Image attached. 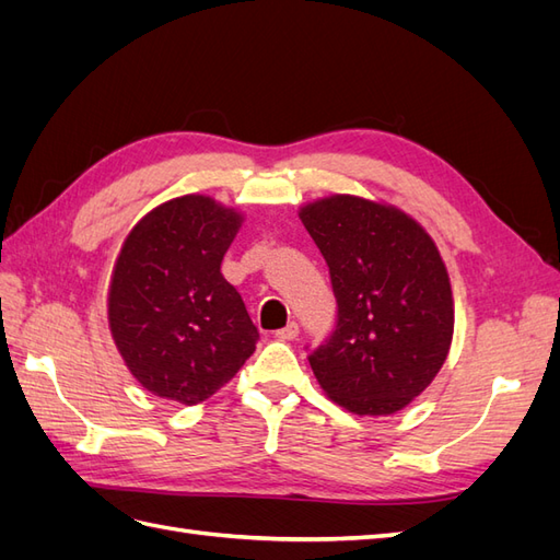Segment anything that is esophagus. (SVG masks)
Segmentation results:
<instances>
[{
	"mask_svg": "<svg viewBox=\"0 0 560 560\" xmlns=\"http://www.w3.org/2000/svg\"><path fill=\"white\" fill-rule=\"evenodd\" d=\"M296 336H299V325H296V322H290V325L276 331V338H280V341H292V338H296Z\"/></svg>",
	"mask_w": 560,
	"mask_h": 560,
	"instance_id": "obj_1",
	"label": "esophagus"
}]
</instances>
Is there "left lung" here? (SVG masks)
Here are the masks:
<instances>
[{"label":"left lung","instance_id":"1","mask_svg":"<svg viewBox=\"0 0 560 560\" xmlns=\"http://www.w3.org/2000/svg\"><path fill=\"white\" fill-rule=\"evenodd\" d=\"M338 303L336 329L308 354L322 389L358 416L401 411L444 366L453 338L446 264L413 217L336 194L299 210Z\"/></svg>","mask_w":560,"mask_h":560}]
</instances>
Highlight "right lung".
<instances>
[{"label": "right lung", "mask_w": 560, "mask_h": 560, "mask_svg": "<svg viewBox=\"0 0 560 560\" xmlns=\"http://www.w3.org/2000/svg\"><path fill=\"white\" fill-rule=\"evenodd\" d=\"M243 214L189 194L147 212L114 261L107 317L130 374L151 395L194 406L226 385L259 341L222 276Z\"/></svg>", "instance_id": "right-lung-1"}]
</instances>
